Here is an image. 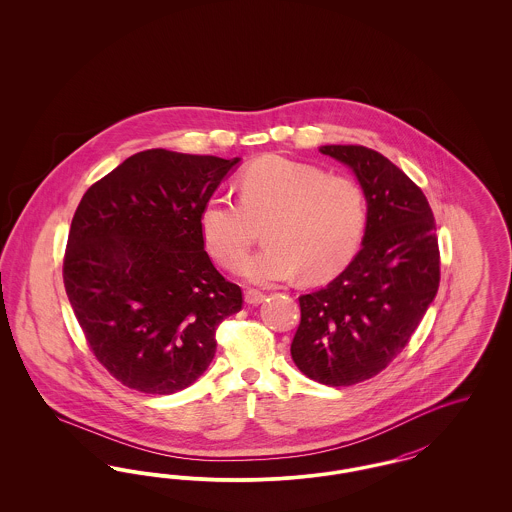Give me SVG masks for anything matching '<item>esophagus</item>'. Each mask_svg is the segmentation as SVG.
<instances>
[{
  "label": "esophagus",
  "instance_id": "obj_1",
  "mask_svg": "<svg viewBox=\"0 0 512 512\" xmlns=\"http://www.w3.org/2000/svg\"><path fill=\"white\" fill-rule=\"evenodd\" d=\"M245 303L247 305H259L265 301V293L257 292V290H247L244 293Z\"/></svg>",
  "mask_w": 512,
  "mask_h": 512
}]
</instances>
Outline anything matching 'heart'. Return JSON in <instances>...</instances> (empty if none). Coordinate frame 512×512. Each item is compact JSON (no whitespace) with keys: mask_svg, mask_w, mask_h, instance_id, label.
<instances>
[{"mask_svg":"<svg viewBox=\"0 0 512 512\" xmlns=\"http://www.w3.org/2000/svg\"><path fill=\"white\" fill-rule=\"evenodd\" d=\"M238 195H211L201 207L199 230L220 267L238 270L256 226L267 223L268 247L242 268L253 284L268 286L299 274L307 282L326 280L361 244L365 194L347 176L267 155L242 171Z\"/></svg>","mask_w":512,"mask_h":512,"instance_id":"heart-1","label":"heart"}]
</instances>
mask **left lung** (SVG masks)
Segmentation results:
<instances>
[{"label": "left lung", "instance_id": "left-lung-1", "mask_svg": "<svg viewBox=\"0 0 512 512\" xmlns=\"http://www.w3.org/2000/svg\"><path fill=\"white\" fill-rule=\"evenodd\" d=\"M355 172L366 199L363 247L328 286L299 297L292 359L311 380L341 388L382 372L409 343L439 288L430 203L382 153L322 146Z\"/></svg>", "mask_w": 512, "mask_h": 512}]
</instances>
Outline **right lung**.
I'll return each instance as SVG.
<instances>
[{
  "instance_id": "obj_1",
  "label": "right lung",
  "mask_w": 512,
  "mask_h": 512,
  "mask_svg": "<svg viewBox=\"0 0 512 512\" xmlns=\"http://www.w3.org/2000/svg\"><path fill=\"white\" fill-rule=\"evenodd\" d=\"M240 157L147 149L82 195L63 282L96 359L121 384L184 390L211 365L220 322L242 309L240 286L211 263L203 203Z\"/></svg>"
}]
</instances>
